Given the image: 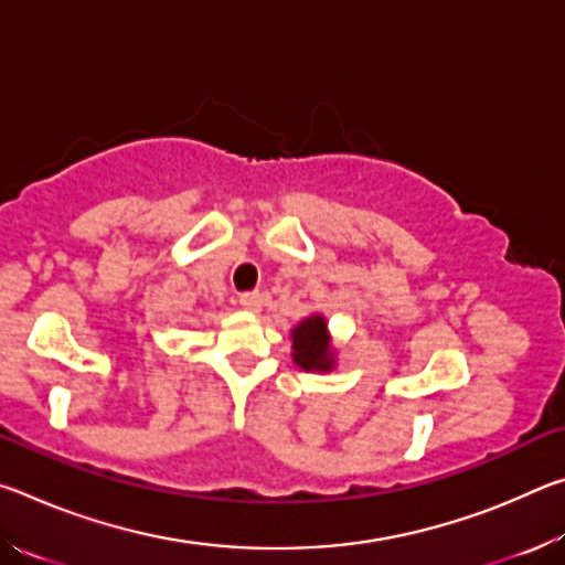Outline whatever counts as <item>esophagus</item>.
<instances>
[{"mask_svg":"<svg viewBox=\"0 0 565 565\" xmlns=\"http://www.w3.org/2000/svg\"><path fill=\"white\" fill-rule=\"evenodd\" d=\"M238 303H242L246 311L256 313V311H262V303H264V299H262V294H259V291H248V294H242V299H238Z\"/></svg>","mask_w":565,"mask_h":565,"instance_id":"esophagus-1","label":"esophagus"}]
</instances>
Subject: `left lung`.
Listing matches in <instances>:
<instances>
[{
  "instance_id": "8db88e82",
  "label": "left lung",
  "mask_w": 565,
  "mask_h": 565,
  "mask_svg": "<svg viewBox=\"0 0 565 565\" xmlns=\"http://www.w3.org/2000/svg\"><path fill=\"white\" fill-rule=\"evenodd\" d=\"M291 361L303 371L329 374L337 369L339 349L323 313L313 311L291 329Z\"/></svg>"
}]
</instances>
